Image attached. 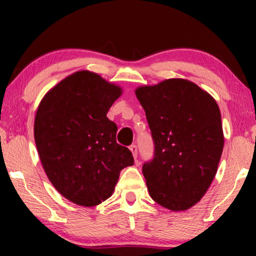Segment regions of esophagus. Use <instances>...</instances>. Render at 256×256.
Listing matches in <instances>:
<instances>
[{
	"label": "esophagus",
	"instance_id": "34e87169",
	"mask_svg": "<svg viewBox=\"0 0 256 256\" xmlns=\"http://www.w3.org/2000/svg\"><path fill=\"white\" fill-rule=\"evenodd\" d=\"M129 149H130V152L132 154V156H134V158H136V157H138V146H136L135 144H132L130 146H129Z\"/></svg>",
	"mask_w": 256,
	"mask_h": 256
}]
</instances>
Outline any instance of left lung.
Returning <instances> with one entry per match:
<instances>
[{
  "label": "left lung",
  "mask_w": 256,
  "mask_h": 256,
  "mask_svg": "<svg viewBox=\"0 0 256 256\" xmlns=\"http://www.w3.org/2000/svg\"><path fill=\"white\" fill-rule=\"evenodd\" d=\"M135 94L155 144L154 158L142 168L150 197L171 211H186L206 194L218 170L224 148L218 104L180 78L138 87Z\"/></svg>",
  "instance_id": "1"
}]
</instances>
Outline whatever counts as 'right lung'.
<instances>
[{
  "instance_id": "right-lung-1",
  "label": "right lung",
  "mask_w": 256,
  "mask_h": 256,
  "mask_svg": "<svg viewBox=\"0 0 256 256\" xmlns=\"http://www.w3.org/2000/svg\"><path fill=\"white\" fill-rule=\"evenodd\" d=\"M121 94L120 86L85 70L52 87L37 108L34 134L42 166L56 190L76 205L106 200L121 170L134 164L107 118Z\"/></svg>"
}]
</instances>
